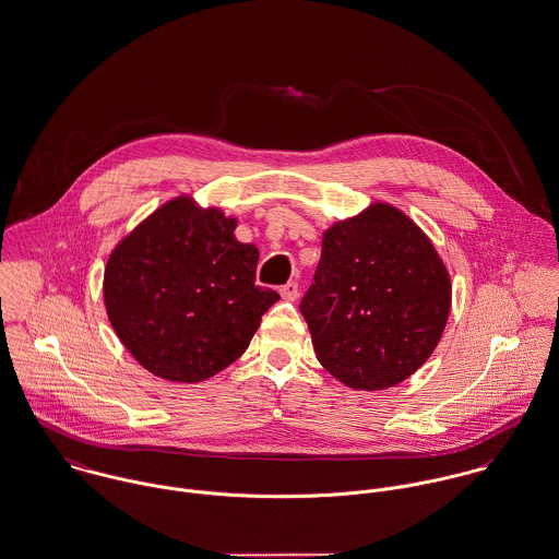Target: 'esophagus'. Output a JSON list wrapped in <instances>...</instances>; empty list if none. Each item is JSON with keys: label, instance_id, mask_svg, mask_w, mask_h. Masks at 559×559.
Listing matches in <instances>:
<instances>
[{"label": "esophagus", "instance_id": "obj_1", "mask_svg": "<svg viewBox=\"0 0 559 559\" xmlns=\"http://www.w3.org/2000/svg\"><path fill=\"white\" fill-rule=\"evenodd\" d=\"M280 295H282V299H286V301H297V297H299V284H297V282H288L286 286L280 288Z\"/></svg>", "mask_w": 559, "mask_h": 559}]
</instances>
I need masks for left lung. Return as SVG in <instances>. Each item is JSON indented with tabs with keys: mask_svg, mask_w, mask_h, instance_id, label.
I'll list each match as a JSON object with an SVG mask.
<instances>
[{
	"mask_svg": "<svg viewBox=\"0 0 559 559\" xmlns=\"http://www.w3.org/2000/svg\"><path fill=\"white\" fill-rule=\"evenodd\" d=\"M451 277L429 237L386 203L333 224L301 313L320 365L356 391L409 378L436 350Z\"/></svg>",
	"mask_w": 559,
	"mask_h": 559,
	"instance_id": "8db88e82",
	"label": "left lung"
}]
</instances>
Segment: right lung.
Masks as SVG:
<instances>
[{
    "label": "right lung",
    "instance_id": "add662e5",
    "mask_svg": "<svg viewBox=\"0 0 559 559\" xmlns=\"http://www.w3.org/2000/svg\"><path fill=\"white\" fill-rule=\"evenodd\" d=\"M237 219L173 199L123 237L104 269L108 320L153 376L203 382L250 346L280 301L255 284L258 248L235 239Z\"/></svg>",
    "mask_w": 559,
    "mask_h": 559
}]
</instances>
